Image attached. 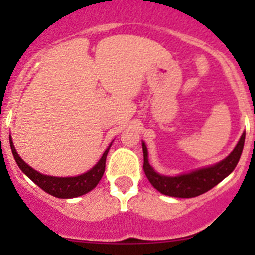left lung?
<instances>
[{"label":"left lung","mask_w":255,"mask_h":255,"mask_svg":"<svg viewBox=\"0 0 255 255\" xmlns=\"http://www.w3.org/2000/svg\"><path fill=\"white\" fill-rule=\"evenodd\" d=\"M244 139H246V133L242 134L241 139L232 153L220 163L177 176H164L156 173L149 164L148 150H146L145 144L143 143L144 174L148 177L150 184L161 194L173 197H181V199L196 197L220 184L226 176H228L235 170L242 155Z\"/></svg>","instance_id":"1"}]
</instances>
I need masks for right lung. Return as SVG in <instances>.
Returning <instances> with one entry per match:
<instances>
[{
	"mask_svg": "<svg viewBox=\"0 0 255 255\" xmlns=\"http://www.w3.org/2000/svg\"><path fill=\"white\" fill-rule=\"evenodd\" d=\"M9 144H11V149L12 153H13L14 160H16L17 165L19 166L20 170L29 177L35 185H38L40 189L44 190L48 194L53 195V196L59 197V199H73V197H78L81 196V195L87 194V192L91 191L92 189H95L96 185L99 184L100 180H101V177L104 176L105 166H106V158L107 154H109L110 146H111L110 145L109 148L105 150V153L102 154L99 163H97L91 170L87 171V173L73 177H56L44 175V174L38 173L37 170L30 168V166L27 165V164L22 160V158L18 155L11 138H9Z\"/></svg>",
	"mask_w": 255,
	"mask_h": 255,
	"instance_id": "add662e5",
	"label": "right lung"
}]
</instances>
